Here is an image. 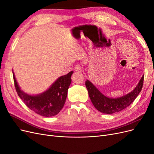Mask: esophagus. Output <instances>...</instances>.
I'll return each mask as SVG.
<instances>
[{"instance_id":"34e87169","label":"esophagus","mask_w":154,"mask_h":154,"mask_svg":"<svg viewBox=\"0 0 154 154\" xmlns=\"http://www.w3.org/2000/svg\"><path fill=\"white\" fill-rule=\"evenodd\" d=\"M82 67L80 66V65H76L75 67H74V70L77 72H82Z\"/></svg>"}]
</instances>
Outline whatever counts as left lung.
<instances>
[{
	"label": "left lung",
	"mask_w": 154,
	"mask_h": 154,
	"mask_svg": "<svg viewBox=\"0 0 154 154\" xmlns=\"http://www.w3.org/2000/svg\"><path fill=\"white\" fill-rule=\"evenodd\" d=\"M143 80L144 74L136 87L131 92L123 96L116 97V98L107 97L102 94L97 87L88 80L85 81V85L88 91V96L95 108L102 113L110 114L122 111L132 103L142 89Z\"/></svg>",
	"instance_id": "left-lung-1"
}]
</instances>
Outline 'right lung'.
I'll list each match as a JSON object with an SVG mask.
<instances>
[{
	"label": "right lung",
	"instance_id": "obj_1",
	"mask_svg": "<svg viewBox=\"0 0 154 154\" xmlns=\"http://www.w3.org/2000/svg\"><path fill=\"white\" fill-rule=\"evenodd\" d=\"M72 73L73 71H71L59 77L47 90L35 95L23 91L18 84L14 72L13 75L17 94L26 106L40 116L52 117L58 114L64 106Z\"/></svg>",
	"mask_w": 154,
	"mask_h": 154
}]
</instances>
